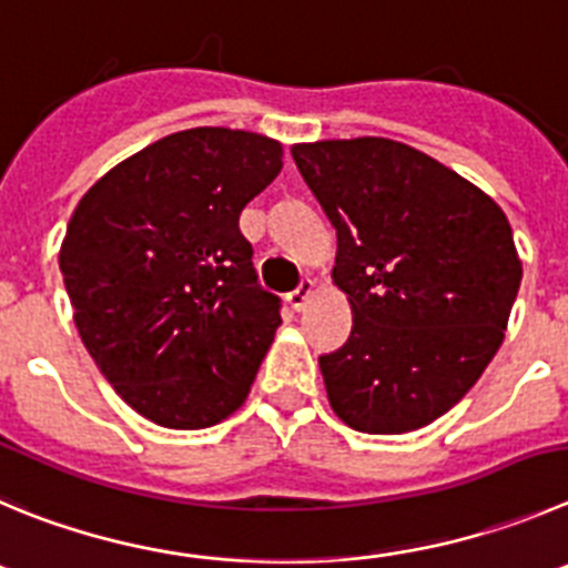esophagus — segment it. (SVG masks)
Here are the masks:
<instances>
[{
    "instance_id": "1",
    "label": "esophagus",
    "mask_w": 568,
    "mask_h": 568,
    "mask_svg": "<svg viewBox=\"0 0 568 568\" xmlns=\"http://www.w3.org/2000/svg\"><path fill=\"white\" fill-rule=\"evenodd\" d=\"M311 296H314V283H311V280H302L300 288L291 291V294L285 296V302H288L291 311H296V314H300V311H305V305L311 302Z\"/></svg>"
}]
</instances>
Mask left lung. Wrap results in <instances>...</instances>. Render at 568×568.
<instances>
[{"label":"left lung","instance_id":"left-lung-1","mask_svg":"<svg viewBox=\"0 0 568 568\" xmlns=\"http://www.w3.org/2000/svg\"><path fill=\"white\" fill-rule=\"evenodd\" d=\"M336 230L347 344L320 358L349 428L406 434L457 406L505 338L521 285L501 206L428 153L384 136L291 145Z\"/></svg>","mask_w":568,"mask_h":568}]
</instances>
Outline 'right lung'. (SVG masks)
<instances>
[{"mask_svg":"<svg viewBox=\"0 0 568 568\" xmlns=\"http://www.w3.org/2000/svg\"><path fill=\"white\" fill-rule=\"evenodd\" d=\"M283 171V142L187 129L131 153L78 201L58 252L72 320L114 392L162 428L246 404L280 325L241 210Z\"/></svg>","mask_w":568,"mask_h":568,"instance_id":"obj_1","label":"right lung"}]
</instances>
